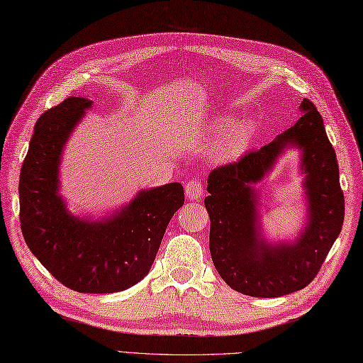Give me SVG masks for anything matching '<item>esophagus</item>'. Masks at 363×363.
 I'll use <instances>...</instances> for the list:
<instances>
[{"mask_svg":"<svg viewBox=\"0 0 363 363\" xmlns=\"http://www.w3.org/2000/svg\"><path fill=\"white\" fill-rule=\"evenodd\" d=\"M203 184L199 180H189L186 183V188H184V194H186V197L189 200H199L203 197Z\"/></svg>","mask_w":363,"mask_h":363,"instance_id":"34e87169","label":"esophagus"}]
</instances>
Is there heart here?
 <instances>
[{
  "label": "heart",
  "instance_id": "heart-1",
  "mask_svg": "<svg viewBox=\"0 0 363 363\" xmlns=\"http://www.w3.org/2000/svg\"><path fill=\"white\" fill-rule=\"evenodd\" d=\"M217 130H225V134L218 143V152L225 157L240 154L254 138V125L248 120H240L233 123L231 126L218 125Z\"/></svg>",
  "mask_w": 363,
  "mask_h": 363
}]
</instances>
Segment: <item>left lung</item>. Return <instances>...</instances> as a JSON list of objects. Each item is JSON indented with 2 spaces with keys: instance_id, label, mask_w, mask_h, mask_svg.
<instances>
[{
  "instance_id": "8db88e82",
  "label": "left lung",
  "mask_w": 363,
  "mask_h": 363,
  "mask_svg": "<svg viewBox=\"0 0 363 363\" xmlns=\"http://www.w3.org/2000/svg\"><path fill=\"white\" fill-rule=\"evenodd\" d=\"M300 111L302 117L271 143L208 177L212 262L226 285L251 297H281L311 284L343 225L345 200L334 147L315 106L303 99ZM286 148L301 152L307 222L293 241L271 242L261 229L255 184Z\"/></svg>"
}]
</instances>
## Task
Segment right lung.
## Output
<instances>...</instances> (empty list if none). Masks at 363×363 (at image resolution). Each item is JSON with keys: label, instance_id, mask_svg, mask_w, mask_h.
<instances>
[{"label": "right lung", "instance_id": "add662e5", "mask_svg": "<svg viewBox=\"0 0 363 363\" xmlns=\"http://www.w3.org/2000/svg\"><path fill=\"white\" fill-rule=\"evenodd\" d=\"M91 108L92 100L69 96L38 118L20 174V220L29 250L58 281L77 293L109 294L151 269L184 192L180 183H167L138 191L108 216H74L60 194V167L70 134Z\"/></svg>", "mask_w": 363, "mask_h": 363}]
</instances>
